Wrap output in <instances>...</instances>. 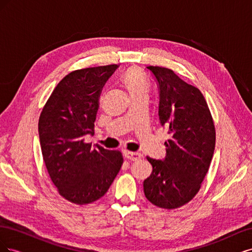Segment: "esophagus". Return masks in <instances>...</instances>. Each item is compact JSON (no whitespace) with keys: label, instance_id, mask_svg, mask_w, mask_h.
Listing matches in <instances>:
<instances>
[{"label":"esophagus","instance_id":"esophagus-1","mask_svg":"<svg viewBox=\"0 0 252 252\" xmlns=\"http://www.w3.org/2000/svg\"><path fill=\"white\" fill-rule=\"evenodd\" d=\"M124 156L128 159H130V161H138V159H140L142 157L140 152H132V151H125Z\"/></svg>","mask_w":252,"mask_h":252}]
</instances>
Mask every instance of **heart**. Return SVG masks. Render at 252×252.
I'll list each match as a JSON object with an SVG mask.
<instances>
[{
    "instance_id": "heart-1",
    "label": "heart",
    "mask_w": 252,
    "mask_h": 252,
    "mask_svg": "<svg viewBox=\"0 0 252 252\" xmlns=\"http://www.w3.org/2000/svg\"><path fill=\"white\" fill-rule=\"evenodd\" d=\"M122 83L128 90L130 96L147 94L149 90V84L144 73L138 68H129L122 77Z\"/></svg>"
}]
</instances>
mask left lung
Masks as SVG:
<instances>
[{"label": "left lung", "instance_id": "1", "mask_svg": "<svg viewBox=\"0 0 252 252\" xmlns=\"http://www.w3.org/2000/svg\"><path fill=\"white\" fill-rule=\"evenodd\" d=\"M159 93L158 119L171 135L163 159L147 157L152 173L144 181V193L158 207L174 209L187 204L200 190L216 147V129L201 91L171 69L148 66Z\"/></svg>", "mask_w": 252, "mask_h": 252}]
</instances>
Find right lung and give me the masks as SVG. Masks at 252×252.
I'll return each mask as SVG.
<instances>
[{"mask_svg": "<svg viewBox=\"0 0 252 252\" xmlns=\"http://www.w3.org/2000/svg\"><path fill=\"white\" fill-rule=\"evenodd\" d=\"M117 68L98 66L67 74L41 112L39 136L45 165L59 193L74 204L102 197L123 164L120 151L85 142L86 135L94 134L101 91Z\"/></svg>", "mask_w": 252, "mask_h": 252, "instance_id": "obj_1", "label": "right lung"}]
</instances>
